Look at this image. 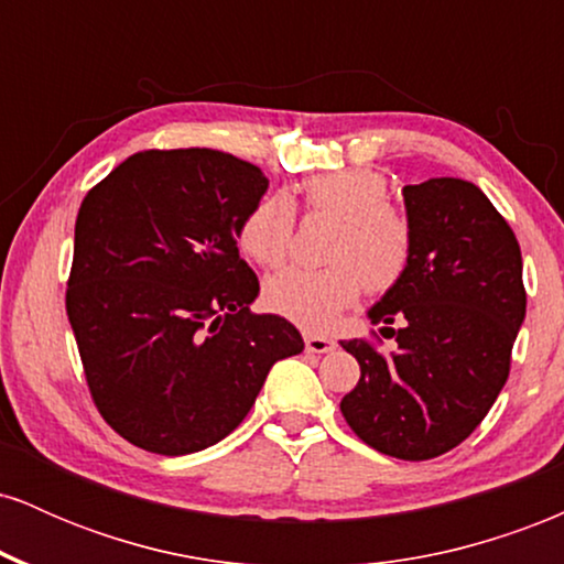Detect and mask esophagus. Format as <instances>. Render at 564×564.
Segmentation results:
<instances>
[{
  "label": "esophagus",
  "instance_id": "34e87169",
  "mask_svg": "<svg viewBox=\"0 0 564 564\" xmlns=\"http://www.w3.org/2000/svg\"><path fill=\"white\" fill-rule=\"evenodd\" d=\"M336 347L334 339H328V336H318V334H304V349L307 352H332V349Z\"/></svg>",
  "mask_w": 564,
  "mask_h": 564
}]
</instances>
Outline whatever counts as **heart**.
Segmentation results:
<instances>
[{
  "label": "heart",
  "mask_w": 564,
  "mask_h": 564,
  "mask_svg": "<svg viewBox=\"0 0 564 564\" xmlns=\"http://www.w3.org/2000/svg\"><path fill=\"white\" fill-rule=\"evenodd\" d=\"M304 209L336 217L323 268H289L264 283V304L304 328H328L366 286L387 294L413 262V225L390 200V183L377 170L347 166L304 180ZM296 206L289 193H268L238 225L249 260L275 270L294 251Z\"/></svg>",
  "instance_id": "obj_1"
}]
</instances>
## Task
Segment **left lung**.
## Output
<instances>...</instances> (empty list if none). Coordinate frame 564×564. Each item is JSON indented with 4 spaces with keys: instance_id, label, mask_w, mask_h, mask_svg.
Returning <instances> with one entry per match:
<instances>
[{
    "instance_id": "1",
    "label": "left lung",
    "mask_w": 564,
    "mask_h": 564,
    "mask_svg": "<svg viewBox=\"0 0 564 564\" xmlns=\"http://www.w3.org/2000/svg\"><path fill=\"white\" fill-rule=\"evenodd\" d=\"M403 196L413 262L368 313L398 349L341 341L360 364V381L339 408L373 451L426 462L464 443L496 403L528 294L514 230L475 183L432 177L405 185ZM394 319L398 333L389 328Z\"/></svg>"
}]
</instances>
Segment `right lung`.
<instances>
[{
    "instance_id": "add662e5",
    "label": "right lung",
    "mask_w": 564,
    "mask_h": 564,
    "mask_svg": "<svg viewBox=\"0 0 564 564\" xmlns=\"http://www.w3.org/2000/svg\"><path fill=\"white\" fill-rule=\"evenodd\" d=\"M264 191L230 153L151 148L82 200L66 313L95 408L142 451L228 437L275 360L304 349L286 318L249 310L260 281L236 238Z\"/></svg>"
}]
</instances>
